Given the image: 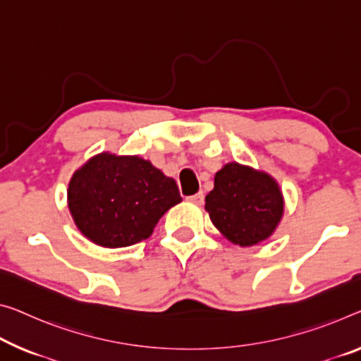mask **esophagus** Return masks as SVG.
Instances as JSON below:
<instances>
[{
	"mask_svg": "<svg viewBox=\"0 0 361 361\" xmlns=\"http://www.w3.org/2000/svg\"><path fill=\"white\" fill-rule=\"evenodd\" d=\"M188 202H192V203H195V204H203L204 193L203 192H198V193H195V195L188 197Z\"/></svg>",
	"mask_w": 361,
	"mask_h": 361,
	"instance_id": "1",
	"label": "esophagus"
}]
</instances>
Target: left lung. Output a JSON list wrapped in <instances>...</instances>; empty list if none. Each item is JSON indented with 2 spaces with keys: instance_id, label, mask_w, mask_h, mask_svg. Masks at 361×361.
Listing matches in <instances>:
<instances>
[{
  "instance_id": "left-lung-1",
  "label": "left lung",
  "mask_w": 361,
  "mask_h": 361,
  "mask_svg": "<svg viewBox=\"0 0 361 361\" xmlns=\"http://www.w3.org/2000/svg\"><path fill=\"white\" fill-rule=\"evenodd\" d=\"M204 202L213 224L240 247L268 238L284 209L273 177L238 163L226 164L216 173L214 188Z\"/></svg>"
}]
</instances>
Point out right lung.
Returning a JSON list of instances; mask_svg holds the SVG:
<instances>
[{"mask_svg": "<svg viewBox=\"0 0 361 361\" xmlns=\"http://www.w3.org/2000/svg\"><path fill=\"white\" fill-rule=\"evenodd\" d=\"M68 198L82 234L108 248L145 240L159 218L182 202L176 180L149 161L108 153L77 171Z\"/></svg>", "mask_w": 361, "mask_h": 361, "instance_id": "1", "label": "right lung"}]
</instances>
